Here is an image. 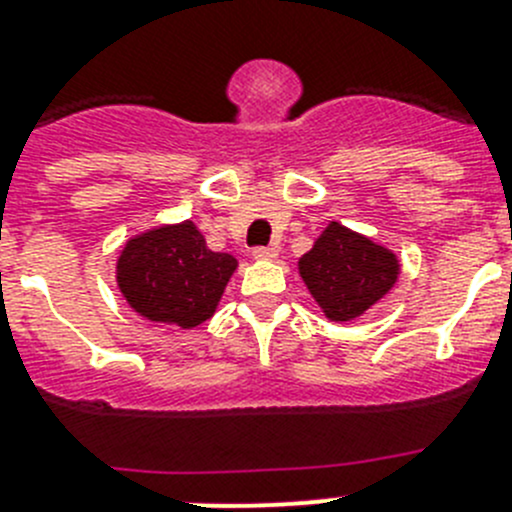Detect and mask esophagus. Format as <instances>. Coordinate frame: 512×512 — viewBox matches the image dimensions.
I'll list each match as a JSON object with an SVG mask.
<instances>
[{
  "label": "esophagus",
  "instance_id": "34e87169",
  "mask_svg": "<svg viewBox=\"0 0 512 512\" xmlns=\"http://www.w3.org/2000/svg\"><path fill=\"white\" fill-rule=\"evenodd\" d=\"M276 256H279V248L276 246L253 248V259L256 261H276Z\"/></svg>",
  "mask_w": 512,
  "mask_h": 512
}]
</instances>
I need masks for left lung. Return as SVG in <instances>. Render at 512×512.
I'll use <instances>...</instances> for the list:
<instances>
[{
    "label": "left lung",
    "mask_w": 512,
    "mask_h": 512,
    "mask_svg": "<svg viewBox=\"0 0 512 512\" xmlns=\"http://www.w3.org/2000/svg\"><path fill=\"white\" fill-rule=\"evenodd\" d=\"M306 289L329 321H354L389 294L399 261L389 248L332 221L299 259Z\"/></svg>",
    "instance_id": "obj_1"
}]
</instances>
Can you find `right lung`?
<instances>
[{"instance_id":"1","label":"right lung","mask_w":512,"mask_h":512,"mask_svg":"<svg viewBox=\"0 0 512 512\" xmlns=\"http://www.w3.org/2000/svg\"><path fill=\"white\" fill-rule=\"evenodd\" d=\"M238 261L211 251L193 221L165 223L128 238L115 279L130 309L153 324L193 329L211 319Z\"/></svg>"}]
</instances>
